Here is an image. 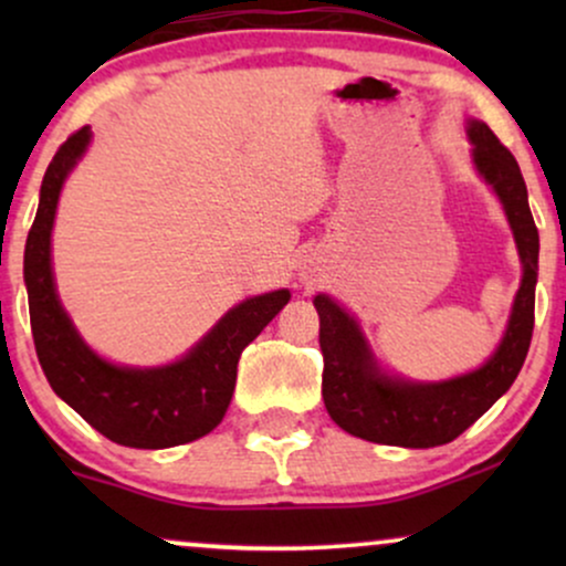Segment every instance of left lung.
I'll list each match as a JSON object with an SVG mask.
<instances>
[{
  "mask_svg": "<svg viewBox=\"0 0 566 566\" xmlns=\"http://www.w3.org/2000/svg\"><path fill=\"white\" fill-rule=\"evenodd\" d=\"M471 159L503 205L513 231L522 284H518L503 340L490 359L473 373L439 382H415L386 373L375 359L359 322L333 297H314L319 314V346L324 356L322 396L329 418L350 437L391 447H439L458 439L511 388L527 359L535 327L537 237L532 220L527 186L509 148L479 119L465 122Z\"/></svg>",
  "mask_w": 566,
  "mask_h": 566,
  "instance_id": "1",
  "label": "left lung"
}]
</instances>
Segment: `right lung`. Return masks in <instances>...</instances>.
Instances as JSON below:
<instances>
[{
  "instance_id": "right-lung-1",
  "label": "right lung",
  "mask_w": 566,
  "mask_h": 566,
  "mask_svg": "<svg viewBox=\"0 0 566 566\" xmlns=\"http://www.w3.org/2000/svg\"><path fill=\"white\" fill-rule=\"evenodd\" d=\"M90 138V127H82L55 151L25 239L23 279L39 365L53 391L116 444L135 450L188 444L223 420L237 386L239 356L290 303V290L265 292L233 305L172 365L127 367L97 356L76 333L57 297L50 244L63 184L87 151Z\"/></svg>"
}]
</instances>
